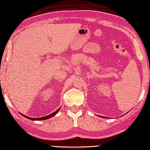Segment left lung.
<instances>
[{
    "instance_id": "8db88e82",
    "label": "left lung",
    "mask_w": 150,
    "mask_h": 150,
    "mask_svg": "<svg viewBox=\"0 0 150 150\" xmlns=\"http://www.w3.org/2000/svg\"><path fill=\"white\" fill-rule=\"evenodd\" d=\"M99 117H103V118H105V117H103V116H102V117H101V116H99Z\"/></svg>"
}]
</instances>
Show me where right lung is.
I'll use <instances>...</instances> for the list:
<instances>
[{"instance_id": "obj_1", "label": "right lung", "mask_w": 150, "mask_h": 150, "mask_svg": "<svg viewBox=\"0 0 150 150\" xmlns=\"http://www.w3.org/2000/svg\"><path fill=\"white\" fill-rule=\"evenodd\" d=\"M59 110V108L58 110H56L54 112H53L52 114H49L48 115L44 116V117H38V118H32V117H28V116H26V115H25L24 114H21V113H20V114H21L22 116H24V117L27 118L28 119H30V120H33V121H42V120H45V119H48L49 118L53 117V116H54L58 112Z\"/></svg>"}]
</instances>
